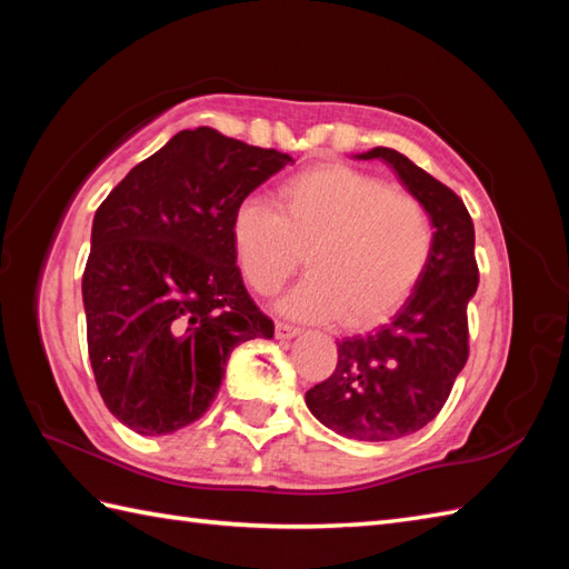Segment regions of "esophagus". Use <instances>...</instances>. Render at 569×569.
I'll use <instances>...</instances> for the list:
<instances>
[{
    "label": "esophagus",
    "instance_id": "esophagus-1",
    "mask_svg": "<svg viewBox=\"0 0 569 569\" xmlns=\"http://www.w3.org/2000/svg\"><path fill=\"white\" fill-rule=\"evenodd\" d=\"M300 335V328H293L288 322H276V337L278 340H293V337Z\"/></svg>",
    "mask_w": 569,
    "mask_h": 569
}]
</instances>
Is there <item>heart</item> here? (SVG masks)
<instances>
[{"instance_id":"b5f03b06","label":"heart","mask_w":569,"mask_h":569,"mask_svg":"<svg viewBox=\"0 0 569 569\" xmlns=\"http://www.w3.org/2000/svg\"><path fill=\"white\" fill-rule=\"evenodd\" d=\"M276 210L244 200L232 214V247L253 291L271 296L300 263L310 269L281 310L312 322L369 330L416 293L435 251L426 204L345 163L312 166L283 180Z\"/></svg>"}]
</instances>
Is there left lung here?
<instances>
[{
	"label": "left lung",
	"mask_w": 569,
	"mask_h": 569,
	"mask_svg": "<svg viewBox=\"0 0 569 569\" xmlns=\"http://www.w3.org/2000/svg\"><path fill=\"white\" fill-rule=\"evenodd\" d=\"M355 159L389 163L410 196L426 204L435 251L416 293L391 322L337 342L332 377L312 386L306 403L342 438L389 442L426 428L467 365V306L479 286L475 224L465 202L408 156L377 147Z\"/></svg>",
	"instance_id": "obj_1"
}]
</instances>
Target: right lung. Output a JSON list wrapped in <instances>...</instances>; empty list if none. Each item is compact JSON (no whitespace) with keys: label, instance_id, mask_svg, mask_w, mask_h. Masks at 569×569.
<instances>
[{"label":"right lung","instance_id":"right-lung-1","mask_svg":"<svg viewBox=\"0 0 569 569\" xmlns=\"http://www.w3.org/2000/svg\"><path fill=\"white\" fill-rule=\"evenodd\" d=\"M288 163L212 127L186 129L94 212L82 273L88 352L104 406L127 428L168 435L196 422L232 349L273 337L241 281L229 224Z\"/></svg>","mask_w":569,"mask_h":569}]
</instances>
